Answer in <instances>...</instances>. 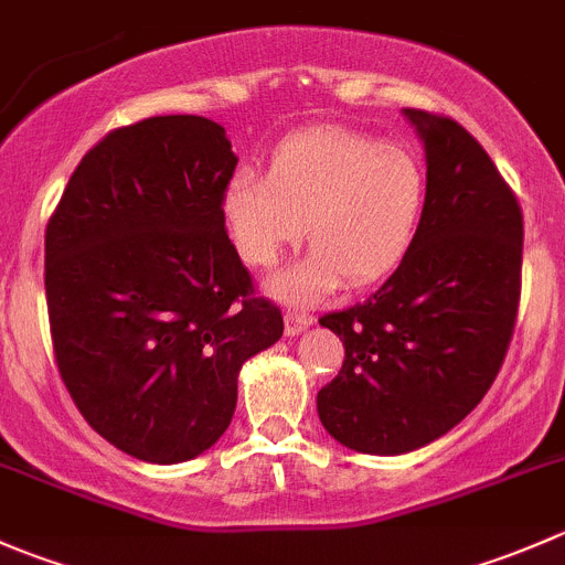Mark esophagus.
<instances>
[{
	"label": "esophagus",
	"instance_id": "esophagus-1",
	"mask_svg": "<svg viewBox=\"0 0 565 565\" xmlns=\"http://www.w3.org/2000/svg\"><path fill=\"white\" fill-rule=\"evenodd\" d=\"M284 322H287V333H289V335H298V333H303V330L309 328V324L315 322V319L306 315V311L289 309L287 317H284Z\"/></svg>",
	"mask_w": 565,
	"mask_h": 565
}]
</instances>
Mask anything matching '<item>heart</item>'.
Segmentation results:
<instances>
[{"label": "heart", "instance_id": "obj_1", "mask_svg": "<svg viewBox=\"0 0 565 565\" xmlns=\"http://www.w3.org/2000/svg\"><path fill=\"white\" fill-rule=\"evenodd\" d=\"M426 196L418 152L350 128H317L276 147L267 174L237 169L224 188L232 241L254 267H270L295 241L315 243L303 262L273 278L287 300L330 292L341 276H385L413 241Z\"/></svg>", "mask_w": 565, "mask_h": 565}]
</instances>
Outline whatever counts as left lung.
I'll use <instances>...</instances> for the list:
<instances>
[{
	"mask_svg": "<svg viewBox=\"0 0 565 565\" xmlns=\"http://www.w3.org/2000/svg\"><path fill=\"white\" fill-rule=\"evenodd\" d=\"M426 147V199L407 254L363 303L319 324L344 344L317 393L319 420L361 454L437 440L498 377L522 292V207L481 145L451 117L404 108Z\"/></svg>",
	"mask_w": 565,
	"mask_h": 565,
	"instance_id": "obj_1",
	"label": "left lung"
}]
</instances>
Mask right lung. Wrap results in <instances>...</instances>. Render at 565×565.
Returning a JSON list of instances; mask_svg holds the SVG:
<instances>
[{
    "label": "right lung",
    "mask_w": 565,
    "mask_h": 565,
    "mask_svg": "<svg viewBox=\"0 0 565 565\" xmlns=\"http://www.w3.org/2000/svg\"><path fill=\"white\" fill-rule=\"evenodd\" d=\"M235 167L213 119H141L82 158L45 226L62 383L104 440L141 461L207 451L235 415L241 366L284 333L226 235Z\"/></svg>",
    "instance_id": "right-lung-1"
}]
</instances>
